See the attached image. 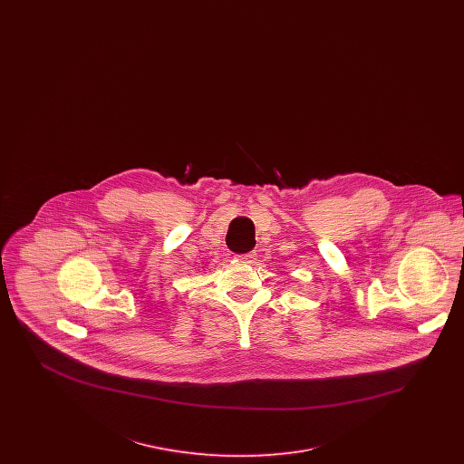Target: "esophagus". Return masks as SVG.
<instances>
[{
	"mask_svg": "<svg viewBox=\"0 0 464 464\" xmlns=\"http://www.w3.org/2000/svg\"><path fill=\"white\" fill-rule=\"evenodd\" d=\"M238 257H240V261H243V263H252L257 256H256V252H248V254H242Z\"/></svg>",
	"mask_w": 464,
	"mask_h": 464,
	"instance_id": "obj_1",
	"label": "esophagus"
}]
</instances>
